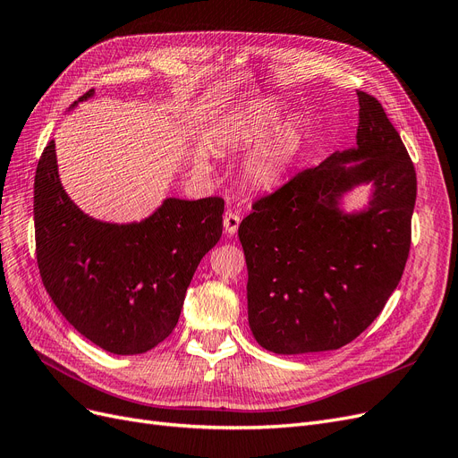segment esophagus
Instances as JSON below:
<instances>
[{"label":"esophagus","mask_w":458,"mask_h":458,"mask_svg":"<svg viewBox=\"0 0 458 458\" xmlns=\"http://www.w3.org/2000/svg\"><path fill=\"white\" fill-rule=\"evenodd\" d=\"M240 223H242V216L230 209L225 215V232H226V235H235L237 228H240Z\"/></svg>","instance_id":"esophagus-1"}]
</instances>
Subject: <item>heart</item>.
Here are the masks:
<instances>
[{"label":"heart","instance_id":"obj_1","mask_svg":"<svg viewBox=\"0 0 458 458\" xmlns=\"http://www.w3.org/2000/svg\"><path fill=\"white\" fill-rule=\"evenodd\" d=\"M223 136L230 146L256 144L245 161V177L260 191L281 185L305 146L303 125L295 119L278 123V112L269 105H252L228 119Z\"/></svg>","mask_w":458,"mask_h":458}]
</instances>
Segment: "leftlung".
<instances>
[{
	"label": "left lung",
	"instance_id": "left-lung-1",
	"mask_svg": "<svg viewBox=\"0 0 458 458\" xmlns=\"http://www.w3.org/2000/svg\"><path fill=\"white\" fill-rule=\"evenodd\" d=\"M360 98L355 146L331 153L252 204L237 233L249 271V326L262 348L312 353L360 336L399 284L411 237L417 180L382 105ZM371 185L348 214L344 193Z\"/></svg>",
	"mask_w": 458,
	"mask_h": 458
}]
</instances>
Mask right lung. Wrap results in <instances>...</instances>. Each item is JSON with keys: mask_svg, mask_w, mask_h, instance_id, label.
<instances>
[{"mask_svg": "<svg viewBox=\"0 0 458 458\" xmlns=\"http://www.w3.org/2000/svg\"><path fill=\"white\" fill-rule=\"evenodd\" d=\"M95 95L84 93L71 106ZM225 200L166 198L140 223H105L65 192L55 144L35 172V245L43 284L65 320L110 353H144L180 320L187 288L223 235Z\"/></svg>", "mask_w": 458, "mask_h": 458, "instance_id": "right-lung-1", "label": "right lung"}]
</instances>
